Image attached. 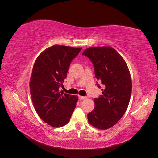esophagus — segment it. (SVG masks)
Listing matches in <instances>:
<instances>
[{
    "mask_svg": "<svg viewBox=\"0 0 158 158\" xmlns=\"http://www.w3.org/2000/svg\"><path fill=\"white\" fill-rule=\"evenodd\" d=\"M78 98H79V99H80V100H83V99H86V97H85V96H81V95H78Z\"/></svg>",
    "mask_w": 158,
    "mask_h": 158,
    "instance_id": "obj_1",
    "label": "esophagus"
}]
</instances>
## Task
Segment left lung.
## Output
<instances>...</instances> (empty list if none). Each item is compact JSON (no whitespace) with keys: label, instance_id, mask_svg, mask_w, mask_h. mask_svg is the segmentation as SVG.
Here are the masks:
<instances>
[{"label":"left lung","instance_id":"8db88e82","mask_svg":"<svg viewBox=\"0 0 158 158\" xmlns=\"http://www.w3.org/2000/svg\"><path fill=\"white\" fill-rule=\"evenodd\" d=\"M82 55L92 61L95 78L104 87L102 95L94 99L95 107L88 114V120L93 127L106 130L115 125L127 111L132 92L130 72L125 60L113 47H89Z\"/></svg>","mask_w":158,"mask_h":158}]
</instances>
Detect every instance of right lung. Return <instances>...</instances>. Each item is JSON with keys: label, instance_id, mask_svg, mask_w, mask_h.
<instances>
[{"label": "right lung", "instance_id": "right-lung-1", "mask_svg": "<svg viewBox=\"0 0 158 158\" xmlns=\"http://www.w3.org/2000/svg\"><path fill=\"white\" fill-rule=\"evenodd\" d=\"M81 47L55 45L38 56L30 78L31 97L38 115L52 127L66 125L78 102L77 95L60 92L70 64Z\"/></svg>", "mask_w": 158, "mask_h": 158}]
</instances>
